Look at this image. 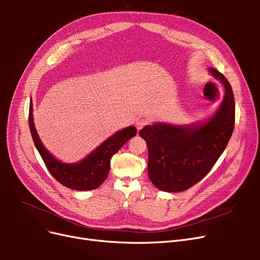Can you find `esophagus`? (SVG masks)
I'll use <instances>...</instances> for the list:
<instances>
[{
    "instance_id": "34e87169",
    "label": "esophagus",
    "mask_w": 260,
    "mask_h": 260,
    "mask_svg": "<svg viewBox=\"0 0 260 260\" xmlns=\"http://www.w3.org/2000/svg\"><path fill=\"white\" fill-rule=\"evenodd\" d=\"M147 123H148V121L146 119H144V118H140V119H138L136 121V127L138 130H141V129H143Z\"/></svg>"
}]
</instances>
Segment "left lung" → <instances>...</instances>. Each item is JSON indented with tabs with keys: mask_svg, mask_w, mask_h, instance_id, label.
Here are the masks:
<instances>
[{
	"mask_svg": "<svg viewBox=\"0 0 260 260\" xmlns=\"http://www.w3.org/2000/svg\"><path fill=\"white\" fill-rule=\"evenodd\" d=\"M210 73L225 91L210 120L194 128L156 123L139 131L148 148V177L161 191L181 192L198 183L214 167L232 136L235 102L231 84L217 69L211 68Z\"/></svg>",
	"mask_w": 260,
	"mask_h": 260,
	"instance_id": "left-lung-1",
	"label": "left lung"
}]
</instances>
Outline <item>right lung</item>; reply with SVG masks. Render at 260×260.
I'll return each mask as SVG.
<instances>
[{
  "label": "right lung",
  "mask_w": 260,
  "mask_h": 260,
  "mask_svg": "<svg viewBox=\"0 0 260 260\" xmlns=\"http://www.w3.org/2000/svg\"><path fill=\"white\" fill-rule=\"evenodd\" d=\"M28 120L34 143L50 174L60 184L77 191L94 190L103 183L108 176L112 156L137 133V129L132 125L118 131L113 137L108 138L103 144H101L95 151H93L85 159L80 162L68 165L55 159L44 148L35 129L31 103L29 106Z\"/></svg>",
  "instance_id": "1"
}]
</instances>
